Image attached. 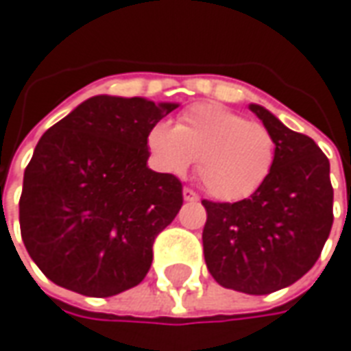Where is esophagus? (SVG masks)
I'll list each match as a JSON object with an SVG mask.
<instances>
[{
    "instance_id": "1",
    "label": "esophagus",
    "mask_w": 351,
    "mask_h": 351,
    "mask_svg": "<svg viewBox=\"0 0 351 351\" xmlns=\"http://www.w3.org/2000/svg\"><path fill=\"white\" fill-rule=\"evenodd\" d=\"M183 200H187V202H195V200H199V195H197L195 191L183 189Z\"/></svg>"
}]
</instances>
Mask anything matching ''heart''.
<instances>
[{
    "label": "heart",
    "mask_w": 351,
    "mask_h": 351,
    "mask_svg": "<svg viewBox=\"0 0 351 351\" xmlns=\"http://www.w3.org/2000/svg\"><path fill=\"white\" fill-rule=\"evenodd\" d=\"M154 168L180 176L197 158L206 191L219 200L250 197L267 180L277 145L260 122H248L227 106L197 103L180 116L176 128L158 122L147 134Z\"/></svg>",
    "instance_id": "1"
}]
</instances>
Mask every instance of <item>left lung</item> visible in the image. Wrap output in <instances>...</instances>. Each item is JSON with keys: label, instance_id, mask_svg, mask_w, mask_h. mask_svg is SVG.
Here are the masks:
<instances>
[{"label": "left lung", "instance_id": "left-lung-1", "mask_svg": "<svg viewBox=\"0 0 351 351\" xmlns=\"http://www.w3.org/2000/svg\"><path fill=\"white\" fill-rule=\"evenodd\" d=\"M248 108L275 137V162L248 199L202 200V246L221 287L260 296L291 287L317 262L332 227V185L328 158L311 137L263 106Z\"/></svg>", "mask_w": 351, "mask_h": 351}]
</instances>
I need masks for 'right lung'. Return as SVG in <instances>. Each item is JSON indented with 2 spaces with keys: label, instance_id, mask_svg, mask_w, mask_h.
<instances>
[{
  "label": "right lung",
  "instance_id": "obj_1",
  "mask_svg": "<svg viewBox=\"0 0 351 351\" xmlns=\"http://www.w3.org/2000/svg\"><path fill=\"white\" fill-rule=\"evenodd\" d=\"M178 103L95 95L42 135L24 170L21 235L62 289L106 298L143 281L181 181L147 166V134Z\"/></svg>",
  "mask_w": 351,
  "mask_h": 351
}]
</instances>
